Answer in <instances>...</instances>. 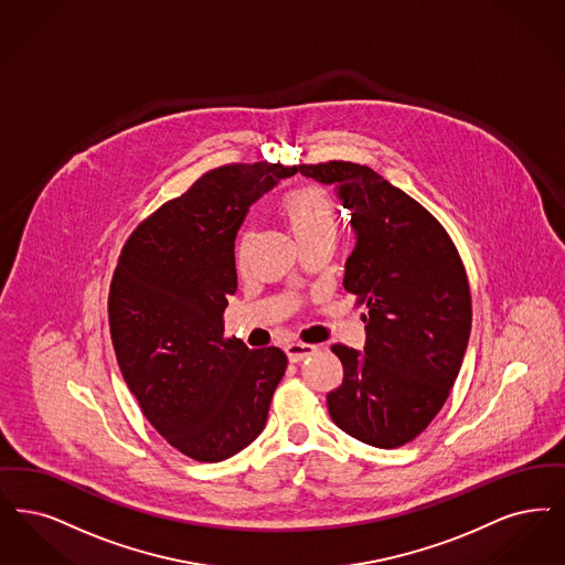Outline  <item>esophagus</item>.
Instances as JSON below:
<instances>
[{"instance_id": "34e87169", "label": "esophagus", "mask_w": 565, "mask_h": 565, "mask_svg": "<svg viewBox=\"0 0 565 565\" xmlns=\"http://www.w3.org/2000/svg\"><path fill=\"white\" fill-rule=\"evenodd\" d=\"M316 351V344H305V342H290L286 347V355H288V360L292 363L302 362V360L311 358Z\"/></svg>"}]
</instances>
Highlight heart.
<instances>
[{
  "label": "heart",
  "mask_w": 565,
  "mask_h": 565,
  "mask_svg": "<svg viewBox=\"0 0 565 565\" xmlns=\"http://www.w3.org/2000/svg\"><path fill=\"white\" fill-rule=\"evenodd\" d=\"M277 212L292 233L298 246H307L319 239H334L337 233V216L334 203L326 189L317 184H302L281 195L277 203ZM252 231H244L237 244V260L239 265L246 263L249 246H252Z\"/></svg>",
  "instance_id": "heart-1"
}]
</instances>
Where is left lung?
Listing matches in <instances>:
<instances>
[{
  "label": "left lung",
  "instance_id": "left-lung-1",
  "mask_svg": "<svg viewBox=\"0 0 565 565\" xmlns=\"http://www.w3.org/2000/svg\"><path fill=\"white\" fill-rule=\"evenodd\" d=\"M332 184L355 246L342 286L365 307L362 351L334 344L342 384L328 393L332 420L374 448H399L446 404L471 334V292L448 233L374 170L351 161L298 166Z\"/></svg>",
  "mask_w": 565,
  "mask_h": 565
}]
</instances>
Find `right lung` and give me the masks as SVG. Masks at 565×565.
Returning <instances> with one entry per match:
<instances>
[{"label": "right lung", "instance_id": "1", "mask_svg": "<svg viewBox=\"0 0 565 565\" xmlns=\"http://www.w3.org/2000/svg\"><path fill=\"white\" fill-rule=\"evenodd\" d=\"M298 168L233 163L203 174L136 228L115 269L109 323L121 376L182 454L221 462L263 433L288 358L225 339L235 237L249 205Z\"/></svg>", "mask_w": 565, "mask_h": 565}]
</instances>
